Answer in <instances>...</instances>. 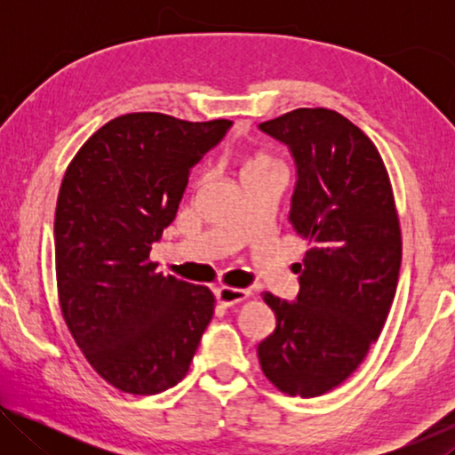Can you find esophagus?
<instances>
[{"label":"esophagus","instance_id":"1","mask_svg":"<svg viewBox=\"0 0 455 455\" xmlns=\"http://www.w3.org/2000/svg\"><path fill=\"white\" fill-rule=\"evenodd\" d=\"M251 292L246 291V289H233V287H220L219 291H217V301L220 303V305H225V307H230V305H236V303H241V301H244L246 297H249Z\"/></svg>","mask_w":455,"mask_h":455}]
</instances>
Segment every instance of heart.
<instances>
[{
  "instance_id": "heart-1",
  "label": "heart",
  "mask_w": 455,
  "mask_h": 455,
  "mask_svg": "<svg viewBox=\"0 0 455 455\" xmlns=\"http://www.w3.org/2000/svg\"><path fill=\"white\" fill-rule=\"evenodd\" d=\"M273 166H276V163L271 156H268V154L255 152L252 156L244 160L243 172H246V171H263V168H273Z\"/></svg>"
}]
</instances>
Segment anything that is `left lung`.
Returning a JSON list of instances; mask_svg holds the SVG:
<instances>
[{
  "instance_id": "obj_1",
  "label": "left lung",
  "mask_w": 455,
  "mask_h": 455,
  "mask_svg": "<svg viewBox=\"0 0 455 455\" xmlns=\"http://www.w3.org/2000/svg\"><path fill=\"white\" fill-rule=\"evenodd\" d=\"M259 128L295 158L289 219L309 241L297 301L263 295L276 327L259 345V363L283 394L317 397L361 365L394 303L402 267L394 188L371 138L343 114L297 108Z\"/></svg>"
}]
</instances>
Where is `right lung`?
Instances as JSON below:
<instances>
[{
	"mask_svg": "<svg viewBox=\"0 0 455 455\" xmlns=\"http://www.w3.org/2000/svg\"><path fill=\"white\" fill-rule=\"evenodd\" d=\"M230 124L124 114L66 168L53 220L60 309L92 369L124 394L179 383L212 319V291L156 273L150 249Z\"/></svg>",
	"mask_w": 455,
	"mask_h": 455,
	"instance_id": "obj_1",
	"label": "right lung"
}]
</instances>
